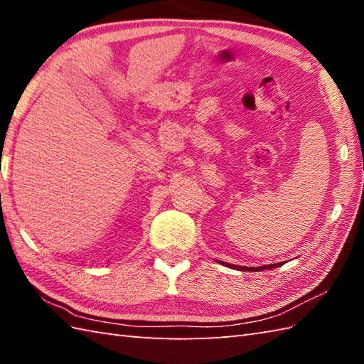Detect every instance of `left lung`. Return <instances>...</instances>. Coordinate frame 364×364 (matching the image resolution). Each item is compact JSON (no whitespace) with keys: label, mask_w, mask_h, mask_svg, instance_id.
<instances>
[{"label":"left lung","mask_w":364,"mask_h":364,"mask_svg":"<svg viewBox=\"0 0 364 364\" xmlns=\"http://www.w3.org/2000/svg\"><path fill=\"white\" fill-rule=\"evenodd\" d=\"M222 264H225V266H228V267H231V269H236V270H247V272H258V270H264V269H274V267H278V266H282V262L280 264H269V266H261V267H244V266H235V264H228V262H222Z\"/></svg>","instance_id":"left-lung-1"}]
</instances>
